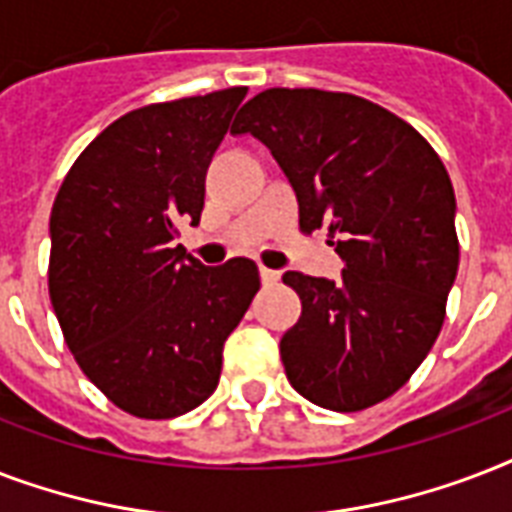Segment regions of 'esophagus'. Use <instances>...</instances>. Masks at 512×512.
I'll list each match as a JSON object with an SVG mask.
<instances>
[{"label": "esophagus", "mask_w": 512, "mask_h": 512, "mask_svg": "<svg viewBox=\"0 0 512 512\" xmlns=\"http://www.w3.org/2000/svg\"><path fill=\"white\" fill-rule=\"evenodd\" d=\"M260 281L265 287H273L279 281V271H271V268H260Z\"/></svg>", "instance_id": "esophagus-1"}]
</instances>
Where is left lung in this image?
<instances>
[{
	"label": "left lung",
	"instance_id": "1",
	"mask_svg": "<svg viewBox=\"0 0 512 512\" xmlns=\"http://www.w3.org/2000/svg\"><path fill=\"white\" fill-rule=\"evenodd\" d=\"M271 148L297 193L300 231L327 228L342 279L287 271L303 313L281 337L292 388L332 412L393 396L444 327L460 265L454 188L412 124L372 100L273 87L231 127Z\"/></svg>",
	"mask_w": 512,
	"mask_h": 512
}]
</instances>
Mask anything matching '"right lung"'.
Listing matches in <instances>:
<instances>
[{
    "instance_id": "1",
    "label": "right lung",
    "mask_w": 512,
    "mask_h": 512,
    "mask_svg": "<svg viewBox=\"0 0 512 512\" xmlns=\"http://www.w3.org/2000/svg\"><path fill=\"white\" fill-rule=\"evenodd\" d=\"M247 87L154 103L108 124L60 185L50 215V300L95 388L143 420L196 409L217 388L223 342L260 289L247 257L185 255L204 177Z\"/></svg>"
}]
</instances>
